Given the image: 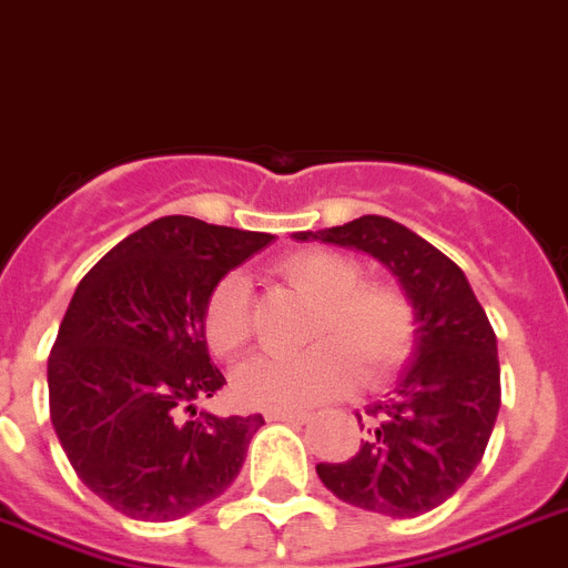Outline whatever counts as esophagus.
<instances>
[{"mask_svg":"<svg viewBox=\"0 0 568 568\" xmlns=\"http://www.w3.org/2000/svg\"><path fill=\"white\" fill-rule=\"evenodd\" d=\"M265 417H268L271 423H306L308 414L306 412H268Z\"/></svg>","mask_w":568,"mask_h":568,"instance_id":"obj_1","label":"esophagus"}]
</instances>
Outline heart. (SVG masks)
Listing matches in <instances>:
<instances>
[{"instance_id": "obj_1", "label": "heart", "mask_w": 568, "mask_h": 568, "mask_svg": "<svg viewBox=\"0 0 568 568\" xmlns=\"http://www.w3.org/2000/svg\"><path fill=\"white\" fill-rule=\"evenodd\" d=\"M274 274L315 308L297 356H260L242 364L233 379L239 403L262 412H300L347 390L356 379L376 385L408 362L417 341V308L396 283L364 280L356 256L324 247L288 253ZM212 356H239L253 335L251 288L242 274H224L212 285L201 312Z\"/></svg>"}]
</instances>
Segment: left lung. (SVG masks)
Masks as SVG:
<instances>
[{"label": "left lung", "instance_id": "obj_1", "mask_svg": "<svg viewBox=\"0 0 568 568\" xmlns=\"http://www.w3.org/2000/svg\"><path fill=\"white\" fill-rule=\"evenodd\" d=\"M312 233H300L308 239ZM385 262L417 308V349L388 399L367 405L362 449L317 476L341 501L373 514L419 516L473 476L501 405L496 332L464 271L385 215L315 233Z\"/></svg>", "mask_w": 568, "mask_h": 568}]
</instances>
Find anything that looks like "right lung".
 Instances as JSON below:
<instances>
[{
	"label": "right lung",
	"mask_w": 568,
	"mask_h": 568,
	"mask_svg": "<svg viewBox=\"0 0 568 568\" xmlns=\"http://www.w3.org/2000/svg\"><path fill=\"white\" fill-rule=\"evenodd\" d=\"M271 233L165 215L78 283L49 353V414L78 478L119 514L169 523L227 490L265 423L195 412L227 379L201 312Z\"/></svg>",
	"instance_id": "obj_1"
}]
</instances>
